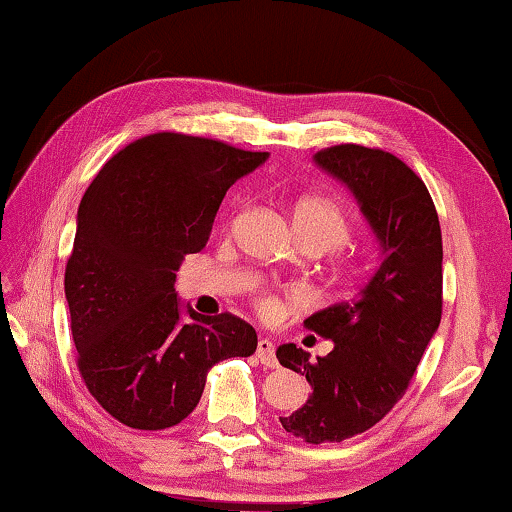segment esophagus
<instances>
[{
  "mask_svg": "<svg viewBox=\"0 0 512 512\" xmlns=\"http://www.w3.org/2000/svg\"><path fill=\"white\" fill-rule=\"evenodd\" d=\"M257 360L262 362L264 367H278V360H275V344L271 337L257 339Z\"/></svg>",
  "mask_w": 512,
  "mask_h": 512,
  "instance_id": "1",
  "label": "esophagus"
}]
</instances>
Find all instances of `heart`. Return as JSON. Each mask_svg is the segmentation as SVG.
<instances>
[{"mask_svg":"<svg viewBox=\"0 0 512 512\" xmlns=\"http://www.w3.org/2000/svg\"><path fill=\"white\" fill-rule=\"evenodd\" d=\"M294 230L298 239L314 241L326 250H332L348 239L351 234V223L339 202L326 196H307L296 202L294 207ZM360 273V264L355 257H344L337 262L335 275L337 280H351ZM264 307H271V303H264Z\"/></svg>","mask_w":512,"mask_h":512,"instance_id":"b5f03b06","label":"heart"}]
</instances>
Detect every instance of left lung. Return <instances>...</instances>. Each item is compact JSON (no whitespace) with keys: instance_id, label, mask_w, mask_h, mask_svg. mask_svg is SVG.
Wrapping results in <instances>:
<instances>
[{"instance_id":"obj_1","label":"left lung","mask_w":512,"mask_h":512,"mask_svg":"<svg viewBox=\"0 0 512 512\" xmlns=\"http://www.w3.org/2000/svg\"><path fill=\"white\" fill-rule=\"evenodd\" d=\"M312 161L353 193L378 246V266L355 298L305 319L332 351L316 360L296 344L275 351L312 385L282 428L323 444L369 431L408 389L442 319V232L426 184L394 154L335 145Z\"/></svg>"}]
</instances>
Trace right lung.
I'll return each mask as SVG.
<instances>
[{
    "instance_id": "right-lung-1",
    "label": "right lung",
    "mask_w": 512,
    "mask_h": 512,
    "mask_svg": "<svg viewBox=\"0 0 512 512\" xmlns=\"http://www.w3.org/2000/svg\"><path fill=\"white\" fill-rule=\"evenodd\" d=\"M266 159L159 132L113 154L81 198L66 266L70 328L88 392L120 424L177 426L209 367L255 353V328L182 303L175 271L207 246L225 191Z\"/></svg>"
}]
</instances>
